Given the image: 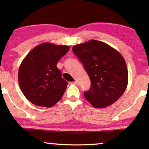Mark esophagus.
<instances>
[{"instance_id": "34e87169", "label": "esophagus", "mask_w": 149, "mask_h": 149, "mask_svg": "<svg viewBox=\"0 0 149 149\" xmlns=\"http://www.w3.org/2000/svg\"><path fill=\"white\" fill-rule=\"evenodd\" d=\"M70 84H72V85H78V82H77V81H73V82H70Z\"/></svg>"}]
</instances>
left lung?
<instances>
[{
    "label": "left lung",
    "mask_w": 149,
    "mask_h": 149,
    "mask_svg": "<svg viewBox=\"0 0 149 149\" xmlns=\"http://www.w3.org/2000/svg\"><path fill=\"white\" fill-rule=\"evenodd\" d=\"M72 52L82 62L91 86L84 96L95 108H105L123 95L128 83L123 57L105 42L90 40L74 45Z\"/></svg>",
    "instance_id": "left-lung-1"
}]
</instances>
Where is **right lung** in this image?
<instances>
[{"label": "right lung", "mask_w": 149, "mask_h": 149, "mask_svg": "<svg viewBox=\"0 0 149 149\" xmlns=\"http://www.w3.org/2000/svg\"><path fill=\"white\" fill-rule=\"evenodd\" d=\"M70 47L43 42L32 49L20 64L18 82L25 97L34 105L52 107L62 98L68 82L57 68Z\"/></svg>", "instance_id": "right-lung-1"}]
</instances>
